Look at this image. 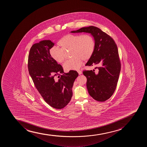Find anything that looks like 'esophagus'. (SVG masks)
<instances>
[{
    "label": "esophagus",
    "instance_id": "esophagus-1",
    "mask_svg": "<svg viewBox=\"0 0 147 147\" xmlns=\"http://www.w3.org/2000/svg\"><path fill=\"white\" fill-rule=\"evenodd\" d=\"M78 72L79 73V75L82 74V71L81 70H78Z\"/></svg>",
    "mask_w": 147,
    "mask_h": 147
}]
</instances>
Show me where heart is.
<instances>
[{
	"mask_svg": "<svg viewBox=\"0 0 147 147\" xmlns=\"http://www.w3.org/2000/svg\"><path fill=\"white\" fill-rule=\"evenodd\" d=\"M57 45L60 49L52 47L50 55L52 59L59 63L65 60V52L70 49V55L73 56L64 64L67 70L77 69L82 65V60L87 61L94 54L95 48V40L89 34L72 35L68 34L61 38Z\"/></svg>",
	"mask_w": 147,
	"mask_h": 147,
	"instance_id": "obj_1",
	"label": "heart"
}]
</instances>
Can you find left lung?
<instances>
[{
	"mask_svg": "<svg viewBox=\"0 0 147 147\" xmlns=\"http://www.w3.org/2000/svg\"><path fill=\"white\" fill-rule=\"evenodd\" d=\"M91 34L95 40L94 52L85 65H97L92 70H84L86 86L90 95L95 100L104 102L113 94L121 71L118 48L111 36L94 26L82 27L71 33Z\"/></svg>",
	"mask_w": 147,
	"mask_h": 147,
	"instance_id": "8db88e82",
	"label": "left lung"
}]
</instances>
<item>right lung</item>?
Here are the masks:
<instances>
[{"mask_svg":"<svg viewBox=\"0 0 147 147\" xmlns=\"http://www.w3.org/2000/svg\"><path fill=\"white\" fill-rule=\"evenodd\" d=\"M55 43L44 40L32 45L29 51L28 68L35 87L45 101L56 109H62L72 96V88L79 75L75 70L64 73L62 65L52 59L50 50ZM58 76V79L55 77Z\"/></svg>","mask_w":147,"mask_h":147,"instance_id":"obj_1","label":"right lung"}]
</instances>
